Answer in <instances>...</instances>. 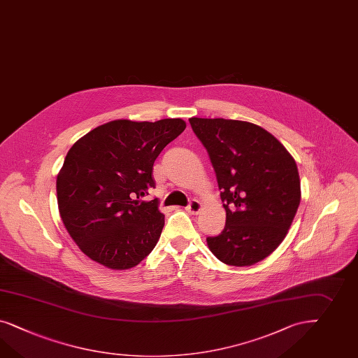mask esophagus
<instances>
[{"label": "esophagus", "mask_w": 358, "mask_h": 358, "mask_svg": "<svg viewBox=\"0 0 358 358\" xmlns=\"http://www.w3.org/2000/svg\"><path fill=\"white\" fill-rule=\"evenodd\" d=\"M201 210H202V203L199 201H196V199H192L189 206L186 207V211L192 213V215H198V213H201Z\"/></svg>", "instance_id": "1"}]
</instances>
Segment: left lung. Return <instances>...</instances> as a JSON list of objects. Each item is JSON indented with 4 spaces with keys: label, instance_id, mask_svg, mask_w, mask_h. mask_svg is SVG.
Instances as JSON below:
<instances>
[{
    "label": "left lung",
    "instance_id": "obj_1",
    "mask_svg": "<svg viewBox=\"0 0 358 358\" xmlns=\"http://www.w3.org/2000/svg\"><path fill=\"white\" fill-rule=\"evenodd\" d=\"M213 163L227 220L222 232L207 237L219 261L252 266L285 238L301 201L294 159L267 130L252 122L189 118Z\"/></svg>",
    "mask_w": 358,
    "mask_h": 358
}]
</instances>
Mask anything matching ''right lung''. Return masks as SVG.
I'll use <instances>...</instances> for the list:
<instances>
[{
  "instance_id": "1",
  "label": "right lung",
  "mask_w": 358,
  "mask_h": 358,
  "mask_svg": "<svg viewBox=\"0 0 358 358\" xmlns=\"http://www.w3.org/2000/svg\"><path fill=\"white\" fill-rule=\"evenodd\" d=\"M186 127L181 118L115 120L69 150L57 176L58 210L70 237L90 259L110 270L136 267L164 227L156 199L155 160Z\"/></svg>"
}]
</instances>
